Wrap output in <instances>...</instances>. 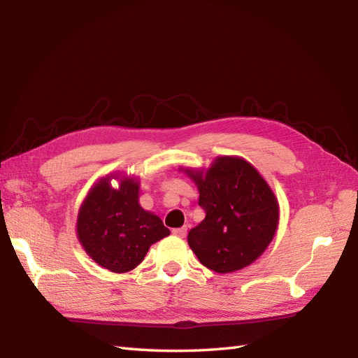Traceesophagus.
Instances as JSON below:
<instances>
[{
  "mask_svg": "<svg viewBox=\"0 0 358 358\" xmlns=\"http://www.w3.org/2000/svg\"><path fill=\"white\" fill-rule=\"evenodd\" d=\"M186 232H187V227H186V226H183V227H177V229H173V231H172V234H173V235H177V237H181V238L185 237Z\"/></svg>",
  "mask_w": 358,
  "mask_h": 358,
  "instance_id": "esophagus-1",
  "label": "esophagus"
}]
</instances>
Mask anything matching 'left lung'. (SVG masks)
Listing matches in <instances>:
<instances>
[{
  "instance_id": "1",
  "label": "left lung",
  "mask_w": 358,
  "mask_h": 358,
  "mask_svg": "<svg viewBox=\"0 0 358 358\" xmlns=\"http://www.w3.org/2000/svg\"><path fill=\"white\" fill-rule=\"evenodd\" d=\"M199 187L203 222L187 243L203 266L218 273L246 268L269 246L278 201L255 167L240 157H218L209 169H185Z\"/></svg>"
}]
</instances>
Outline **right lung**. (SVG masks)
<instances>
[{
  "label": "right lung",
  "mask_w": 358,
  "mask_h": 358,
  "mask_svg": "<svg viewBox=\"0 0 358 358\" xmlns=\"http://www.w3.org/2000/svg\"><path fill=\"white\" fill-rule=\"evenodd\" d=\"M120 180L112 188L110 180ZM140 183L135 178L108 175L90 189L77 218V237L87 255L101 268L123 273L136 268L154 243L171 231L162 218L138 203Z\"/></svg>",
  "instance_id": "right-lung-1"
}]
</instances>
